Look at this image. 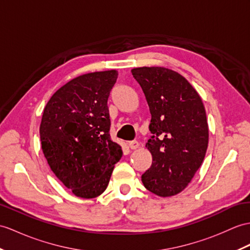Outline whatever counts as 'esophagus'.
Listing matches in <instances>:
<instances>
[{"label":"esophagus","mask_w":250,"mask_h":250,"mask_svg":"<svg viewBox=\"0 0 250 250\" xmlns=\"http://www.w3.org/2000/svg\"><path fill=\"white\" fill-rule=\"evenodd\" d=\"M129 147L131 149H137L139 147V143L137 141H133V142H130L129 143Z\"/></svg>","instance_id":"34e87169"}]
</instances>
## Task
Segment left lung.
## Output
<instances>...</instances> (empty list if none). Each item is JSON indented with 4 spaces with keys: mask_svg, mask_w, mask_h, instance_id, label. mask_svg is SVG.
I'll return each instance as SVG.
<instances>
[{
    "mask_svg": "<svg viewBox=\"0 0 250 250\" xmlns=\"http://www.w3.org/2000/svg\"><path fill=\"white\" fill-rule=\"evenodd\" d=\"M148 102L152 136L146 148L152 165L142 176L148 190L160 197L187 188L199 169L208 144V125L198 92L181 74L164 67L131 70Z\"/></svg>",
    "mask_w": 250,
    "mask_h": 250,
    "instance_id": "1",
    "label": "left lung"
}]
</instances>
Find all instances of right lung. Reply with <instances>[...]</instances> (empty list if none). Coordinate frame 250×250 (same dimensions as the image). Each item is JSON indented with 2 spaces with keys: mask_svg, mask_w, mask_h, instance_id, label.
<instances>
[{
  "mask_svg": "<svg viewBox=\"0 0 250 250\" xmlns=\"http://www.w3.org/2000/svg\"><path fill=\"white\" fill-rule=\"evenodd\" d=\"M117 77L114 69L79 75L57 89L43 109L39 133L44 158L81 198L100 196L123 156L108 133L107 99Z\"/></svg>",
  "mask_w": 250,
  "mask_h": 250,
  "instance_id": "add662e5",
  "label": "right lung"
}]
</instances>
